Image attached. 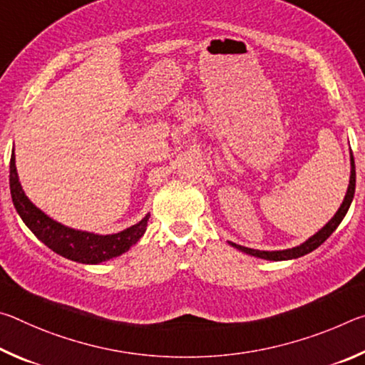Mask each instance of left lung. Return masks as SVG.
<instances>
[{
    "instance_id": "obj_1",
    "label": "left lung",
    "mask_w": 365,
    "mask_h": 365,
    "mask_svg": "<svg viewBox=\"0 0 365 365\" xmlns=\"http://www.w3.org/2000/svg\"><path fill=\"white\" fill-rule=\"evenodd\" d=\"M354 191H356V165H354V158L353 153H351V175H349V185H348V191H346L344 200L341 202V206L336 211V214L327 222V224L320 228L317 233H314L311 238H307L304 243H301L299 246H294V248L289 250H280V251H261V250H252V248H246V246L237 245V243H230L233 248H237L238 251L246 252V255L255 256V257H261V259H267V261H288V259H298L301 256H306L309 252H312L314 250H317L320 245H322L330 235L336 230L338 225L341 224V220L344 219L346 212L353 202L354 197Z\"/></svg>"
}]
</instances>
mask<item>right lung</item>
Segmentation results:
<instances>
[{"instance_id":"add662e5","label":"right lung","mask_w":365,"mask_h":365,"mask_svg":"<svg viewBox=\"0 0 365 365\" xmlns=\"http://www.w3.org/2000/svg\"><path fill=\"white\" fill-rule=\"evenodd\" d=\"M9 187L16 211L21 215L24 224L30 228V232L49 250L76 262L100 264L123 255L143 237L148 219H150V214H146L138 224L113 235H98L63 225L36 207L24 193L16 169L14 150H12L9 163Z\"/></svg>"}]
</instances>
